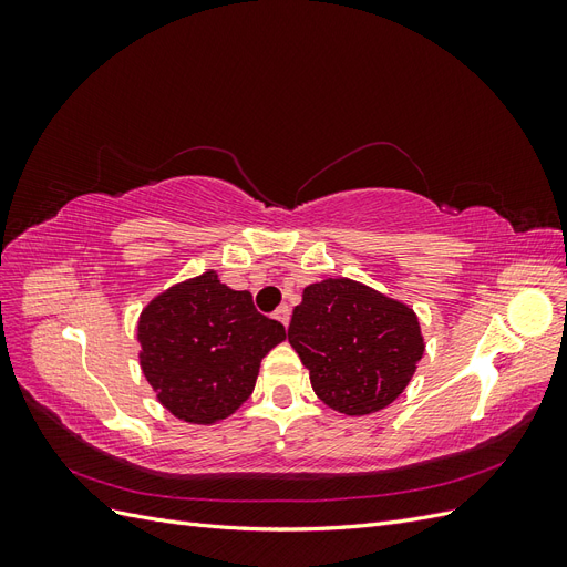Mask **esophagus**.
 Returning a JSON list of instances; mask_svg holds the SVG:
<instances>
[{
  "mask_svg": "<svg viewBox=\"0 0 567 567\" xmlns=\"http://www.w3.org/2000/svg\"><path fill=\"white\" fill-rule=\"evenodd\" d=\"M274 319H279L284 326H288V321H290V307L288 305H279L277 312H274Z\"/></svg>",
  "mask_w": 567,
  "mask_h": 567,
  "instance_id": "1",
  "label": "esophagus"
}]
</instances>
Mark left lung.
<instances>
[{
	"instance_id": "left-lung-1",
	"label": "left lung",
	"mask_w": 567,
	"mask_h": 567,
	"mask_svg": "<svg viewBox=\"0 0 567 567\" xmlns=\"http://www.w3.org/2000/svg\"><path fill=\"white\" fill-rule=\"evenodd\" d=\"M288 342L310 371L317 398L348 416L398 400L425 350L414 310L350 279L302 290Z\"/></svg>"
}]
</instances>
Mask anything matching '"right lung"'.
Instances as JSON below:
<instances>
[{"mask_svg": "<svg viewBox=\"0 0 567 567\" xmlns=\"http://www.w3.org/2000/svg\"><path fill=\"white\" fill-rule=\"evenodd\" d=\"M142 371L161 404L186 423L231 416L255 388L262 357L286 329L255 310L248 290L205 271L153 298L140 317Z\"/></svg>", "mask_w": 567, "mask_h": 567, "instance_id": "obj_1", "label": "right lung"}]
</instances>
